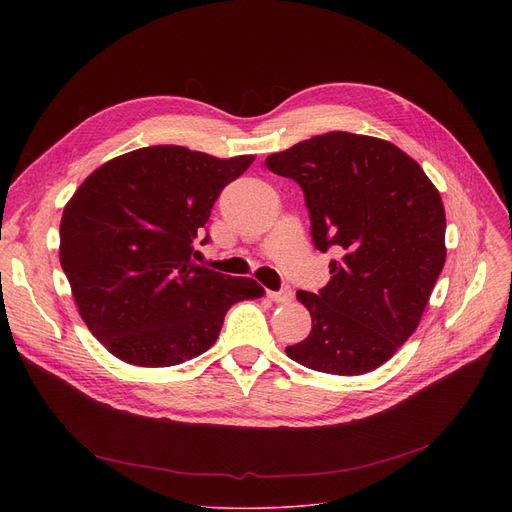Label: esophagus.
<instances>
[{
    "label": "esophagus",
    "mask_w": 512,
    "mask_h": 512,
    "mask_svg": "<svg viewBox=\"0 0 512 512\" xmlns=\"http://www.w3.org/2000/svg\"><path fill=\"white\" fill-rule=\"evenodd\" d=\"M267 297H270L274 303H290L292 301V290L284 288L278 292H267Z\"/></svg>",
    "instance_id": "34e87169"
}]
</instances>
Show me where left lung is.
Returning <instances> with one entry per match:
<instances>
[{"label": "left lung", "mask_w": 512, "mask_h": 512, "mask_svg": "<svg viewBox=\"0 0 512 512\" xmlns=\"http://www.w3.org/2000/svg\"><path fill=\"white\" fill-rule=\"evenodd\" d=\"M265 166L303 188L315 249L340 255L324 288L297 292L313 328L286 355L334 375L373 371L415 332L444 267L440 193L405 151L353 132L317 134Z\"/></svg>", "instance_id": "1"}]
</instances>
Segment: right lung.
I'll use <instances>...</instances> for the list:
<instances>
[{"label": "right lung", "instance_id": "add662e5", "mask_svg": "<svg viewBox=\"0 0 512 512\" xmlns=\"http://www.w3.org/2000/svg\"><path fill=\"white\" fill-rule=\"evenodd\" d=\"M253 159L153 145L78 186L62 215L60 263L80 317L114 357L139 367L199 357L234 303L263 297L255 280L193 261L209 242L213 203Z\"/></svg>", "mask_w": 512, "mask_h": 512}]
</instances>
